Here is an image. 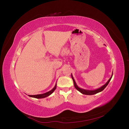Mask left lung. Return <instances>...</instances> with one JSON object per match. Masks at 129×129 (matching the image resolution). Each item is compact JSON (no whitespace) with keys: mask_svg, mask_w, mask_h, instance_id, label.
<instances>
[{"mask_svg":"<svg viewBox=\"0 0 129 129\" xmlns=\"http://www.w3.org/2000/svg\"><path fill=\"white\" fill-rule=\"evenodd\" d=\"M112 75H113V72L112 73V75L111 76V77L110 78V79H109V80L107 82V83H105V84H104L103 86L101 87L100 88H98V89H96L95 90H86V89H82V88H81L80 87H78V85H77L76 82L75 81V80H74V77L72 75V74H71V76H72V79L73 80V82H74V87H75V88L78 91H79L81 93H82V94H84V95H94V94H96V93H99L100 92H101L102 91H103V90L105 88V87H106L108 84H109V82L110 81L111 78L112 77Z\"/></svg>","mask_w":129,"mask_h":129,"instance_id":"left-lung-1","label":"left lung"}]
</instances>
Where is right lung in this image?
<instances>
[{
	"instance_id": "1",
	"label": "right lung",
	"mask_w": 129,
	"mask_h": 129,
	"mask_svg": "<svg viewBox=\"0 0 129 129\" xmlns=\"http://www.w3.org/2000/svg\"><path fill=\"white\" fill-rule=\"evenodd\" d=\"M56 83L55 84V86L51 90L48 92H47L44 93H42V94H38V95H29V97H33V98H36V99H43V98H45L46 97H48L50 95H51L52 93L54 91V90L56 89Z\"/></svg>"
}]
</instances>
